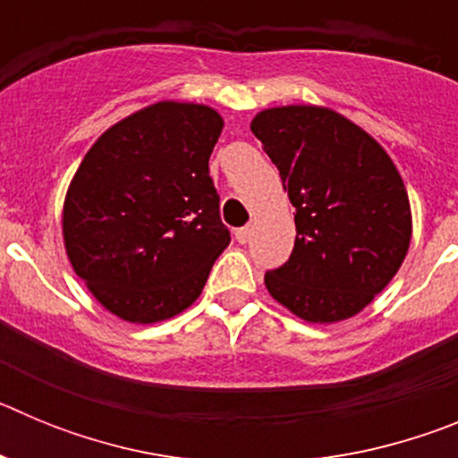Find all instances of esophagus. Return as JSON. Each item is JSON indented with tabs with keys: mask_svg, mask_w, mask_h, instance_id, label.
I'll use <instances>...</instances> for the list:
<instances>
[{
	"mask_svg": "<svg viewBox=\"0 0 458 458\" xmlns=\"http://www.w3.org/2000/svg\"><path fill=\"white\" fill-rule=\"evenodd\" d=\"M250 236H252V229H250V226H241V229H236V241L241 242V245H245V242L250 241Z\"/></svg>",
	"mask_w": 458,
	"mask_h": 458,
	"instance_id": "esophagus-1",
	"label": "esophagus"
}]
</instances>
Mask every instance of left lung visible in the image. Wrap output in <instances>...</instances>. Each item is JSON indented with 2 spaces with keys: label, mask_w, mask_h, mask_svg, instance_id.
<instances>
[{
  "label": "left lung",
  "mask_w": 458,
  "mask_h": 458,
  "mask_svg": "<svg viewBox=\"0 0 458 458\" xmlns=\"http://www.w3.org/2000/svg\"><path fill=\"white\" fill-rule=\"evenodd\" d=\"M250 128L295 206L293 252L266 273V289L310 323L355 317L411 245V204L394 163L360 125L317 105L264 109Z\"/></svg>",
  "instance_id": "1"
}]
</instances>
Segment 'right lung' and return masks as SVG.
<instances>
[{
    "label": "right lung",
    "mask_w": 458,
    "mask_h": 458,
    "mask_svg": "<svg viewBox=\"0 0 458 458\" xmlns=\"http://www.w3.org/2000/svg\"><path fill=\"white\" fill-rule=\"evenodd\" d=\"M222 125L206 105H148L105 131L72 176L66 254L96 301L123 321L181 314L232 241L208 174Z\"/></svg>",
    "instance_id": "1"
}]
</instances>
